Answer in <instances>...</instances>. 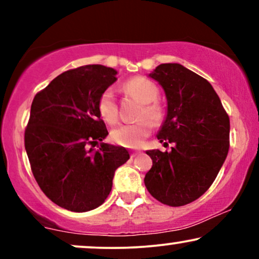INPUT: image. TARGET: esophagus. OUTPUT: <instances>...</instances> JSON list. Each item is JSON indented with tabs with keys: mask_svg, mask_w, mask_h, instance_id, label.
<instances>
[{
	"mask_svg": "<svg viewBox=\"0 0 259 259\" xmlns=\"http://www.w3.org/2000/svg\"><path fill=\"white\" fill-rule=\"evenodd\" d=\"M140 153H141V151H135V152H132V158H134V157H136Z\"/></svg>",
	"mask_w": 259,
	"mask_h": 259,
	"instance_id": "1",
	"label": "esophagus"
}]
</instances>
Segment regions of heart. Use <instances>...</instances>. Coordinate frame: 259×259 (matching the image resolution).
<instances>
[{
    "mask_svg": "<svg viewBox=\"0 0 259 259\" xmlns=\"http://www.w3.org/2000/svg\"><path fill=\"white\" fill-rule=\"evenodd\" d=\"M124 90L135 96L140 102L144 103L139 114V118H144V119L117 127L112 132L111 138L119 146L138 148L141 146L144 140L150 135L152 130V123L150 121H152L153 124H159L164 117V111H163V107L156 101L159 95L158 88L150 79L145 76H135V78L129 79L124 84ZM97 108H99L100 115L107 123L115 124L119 119L117 101H115L114 92L111 89H107L101 94ZM145 116L149 119L145 118Z\"/></svg>",
    "mask_w": 259,
    "mask_h": 259,
    "instance_id": "heart-1",
    "label": "heart"
}]
</instances>
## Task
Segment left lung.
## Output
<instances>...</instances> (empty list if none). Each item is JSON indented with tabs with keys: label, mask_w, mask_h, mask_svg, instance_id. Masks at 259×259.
<instances>
[{
	"label": "left lung",
	"mask_w": 259,
	"mask_h": 259,
	"mask_svg": "<svg viewBox=\"0 0 259 259\" xmlns=\"http://www.w3.org/2000/svg\"><path fill=\"white\" fill-rule=\"evenodd\" d=\"M150 76L165 92L168 112L157 138L171 151H147L148 192L171 207L191 203L209 189L228 156L230 120L212 85L184 65L159 64Z\"/></svg>",
	"instance_id": "left-lung-1"
}]
</instances>
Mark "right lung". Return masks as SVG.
Returning a JSON list of instances; mask_svg holds the SVG:
<instances>
[{"mask_svg": "<svg viewBox=\"0 0 259 259\" xmlns=\"http://www.w3.org/2000/svg\"><path fill=\"white\" fill-rule=\"evenodd\" d=\"M117 70L100 64L67 70L35 95L24 144L31 171L57 206L88 212L105 202L114 171L129 159L124 147L102 142L108 135L97 108Z\"/></svg>", "mask_w": 259, "mask_h": 259, "instance_id": "right-lung-1", "label": "right lung"}]
</instances>
